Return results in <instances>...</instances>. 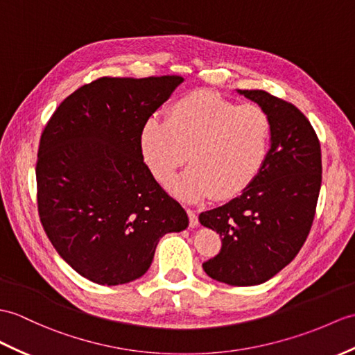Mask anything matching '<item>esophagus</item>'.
I'll list each match as a JSON object with an SVG mask.
<instances>
[{
    "instance_id": "esophagus-1",
    "label": "esophagus",
    "mask_w": 355,
    "mask_h": 355,
    "mask_svg": "<svg viewBox=\"0 0 355 355\" xmlns=\"http://www.w3.org/2000/svg\"><path fill=\"white\" fill-rule=\"evenodd\" d=\"M187 215H189V222H191V227H192V228L198 227V224H200V220H198L196 211H193V210H191V209H187Z\"/></svg>"
}]
</instances>
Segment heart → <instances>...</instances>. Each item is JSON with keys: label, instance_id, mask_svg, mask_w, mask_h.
Returning a JSON list of instances; mask_svg holds the SVG:
<instances>
[{"label": "heart", "instance_id": "b5f03b06", "mask_svg": "<svg viewBox=\"0 0 355 355\" xmlns=\"http://www.w3.org/2000/svg\"><path fill=\"white\" fill-rule=\"evenodd\" d=\"M272 122L257 105H237L213 90H195L169 107L166 121L146 119L140 153L160 183L186 169L171 191L180 200L201 201L216 193L230 200L257 178L270 150Z\"/></svg>", "mask_w": 355, "mask_h": 355}]
</instances>
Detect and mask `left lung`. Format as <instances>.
Returning a JSON list of instances; mask_svg holds the SVG:
<instances>
[{
  "instance_id": "1",
  "label": "left lung",
  "mask_w": 355,
  "mask_h": 355,
  "mask_svg": "<svg viewBox=\"0 0 355 355\" xmlns=\"http://www.w3.org/2000/svg\"><path fill=\"white\" fill-rule=\"evenodd\" d=\"M272 122L265 166L234 200L200 215L222 237L216 257L202 263L210 278L230 286L268 282L295 259L315 218L322 181L320 144L311 123L291 103L265 90H237Z\"/></svg>"
}]
</instances>
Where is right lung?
<instances>
[{"label":"right lung","instance_id":"add662e5","mask_svg":"<svg viewBox=\"0 0 355 355\" xmlns=\"http://www.w3.org/2000/svg\"><path fill=\"white\" fill-rule=\"evenodd\" d=\"M183 81L98 78L66 98L40 136V222L60 257L90 282L118 286L140 278L160 239L189 225L139 145L145 121Z\"/></svg>","mask_w":355,"mask_h":355}]
</instances>
